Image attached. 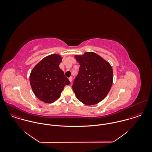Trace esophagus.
I'll use <instances>...</instances> for the list:
<instances>
[{
  "mask_svg": "<svg viewBox=\"0 0 152 152\" xmlns=\"http://www.w3.org/2000/svg\"><path fill=\"white\" fill-rule=\"evenodd\" d=\"M68 80H69V81L71 83V82H72V77H69Z\"/></svg>",
  "mask_w": 152,
  "mask_h": 152,
  "instance_id": "obj_1",
  "label": "esophagus"
}]
</instances>
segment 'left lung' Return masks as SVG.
<instances>
[{
    "mask_svg": "<svg viewBox=\"0 0 152 152\" xmlns=\"http://www.w3.org/2000/svg\"><path fill=\"white\" fill-rule=\"evenodd\" d=\"M74 57L80 66L72 89L77 98L82 103L87 105H95L107 96L112 87V66L94 52H86Z\"/></svg>",
    "mask_w": 152,
    "mask_h": 152,
    "instance_id": "left-lung-1",
    "label": "left lung"
}]
</instances>
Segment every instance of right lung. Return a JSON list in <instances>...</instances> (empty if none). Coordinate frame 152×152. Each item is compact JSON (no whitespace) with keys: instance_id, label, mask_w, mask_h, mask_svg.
Segmentation results:
<instances>
[{"instance_id":"right-lung-1","label":"right lung","mask_w":152,"mask_h":152,"mask_svg":"<svg viewBox=\"0 0 152 152\" xmlns=\"http://www.w3.org/2000/svg\"><path fill=\"white\" fill-rule=\"evenodd\" d=\"M59 54H53L43 58L33 68L30 83L36 96L45 103L57 100L65 86L70 84L59 67L62 61Z\"/></svg>"}]
</instances>
